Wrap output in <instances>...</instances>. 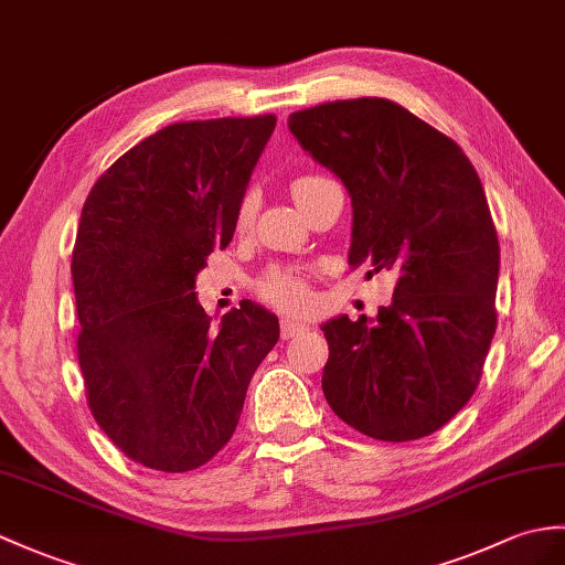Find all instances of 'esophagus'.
<instances>
[{"instance_id": "obj_1", "label": "esophagus", "mask_w": 565, "mask_h": 565, "mask_svg": "<svg viewBox=\"0 0 565 565\" xmlns=\"http://www.w3.org/2000/svg\"><path fill=\"white\" fill-rule=\"evenodd\" d=\"M303 332H308L306 322H296V320H288V318L281 320V339H294V337L303 334Z\"/></svg>"}]
</instances>
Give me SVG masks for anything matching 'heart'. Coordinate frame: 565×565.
<instances>
[{
  "mask_svg": "<svg viewBox=\"0 0 565 565\" xmlns=\"http://www.w3.org/2000/svg\"><path fill=\"white\" fill-rule=\"evenodd\" d=\"M327 182L332 180H327L322 175H298L291 182V192L298 206H303L308 202V196H312L320 188H324ZM255 212H257V194L253 190H247L241 196L238 209H235V226H238V231L253 226ZM257 291L262 298L269 300V303L288 312H306L312 306V294L303 271L291 269V267L269 269L265 277L259 279Z\"/></svg>",
  "mask_w": 565,
  "mask_h": 565,
  "instance_id": "heart-1",
  "label": "heart"
}]
</instances>
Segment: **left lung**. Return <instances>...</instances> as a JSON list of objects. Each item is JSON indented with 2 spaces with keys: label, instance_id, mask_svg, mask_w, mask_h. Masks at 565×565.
<instances>
[{
  "label": "left lung",
  "instance_id": "obj_1",
  "mask_svg": "<svg viewBox=\"0 0 565 565\" xmlns=\"http://www.w3.org/2000/svg\"><path fill=\"white\" fill-rule=\"evenodd\" d=\"M288 129L351 194L349 265L397 271L375 320L322 324L327 404L375 440L430 436L475 395L495 332L501 247L477 170L387 98L315 105Z\"/></svg>",
  "mask_w": 565,
  "mask_h": 565
}]
</instances>
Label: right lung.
<instances>
[{
  "label": "right lung",
  "instance_id": "obj_1",
  "mask_svg": "<svg viewBox=\"0 0 565 565\" xmlns=\"http://www.w3.org/2000/svg\"><path fill=\"white\" fill-rule=\"evenodd\" d=\"M277 117L168 125L88 192L72 253L76 353L90 414L129 460L190 471L226 445L279 320L243 300L214 327L194 279L235 231V209Z\"/></svg>",
  "mask_w": 565,
  "mask_h": 565
}]
</instances>
